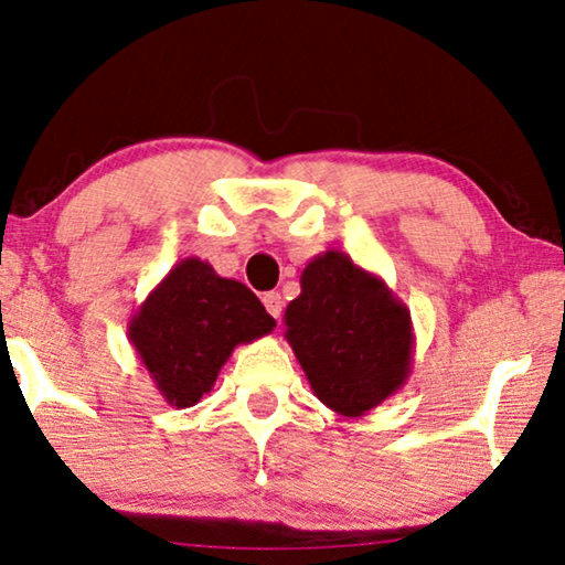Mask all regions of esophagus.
<instances>
[{
  "mask_svg": "<svg viewBox=\"0 0 565 565\" xmlns=\"http://www.w3.org/2000/svg\"><path fill=\"white\" fill-rule=\"evenodd\" d=\"M264 307H266L268 315H271V317L276 319V322H279V319H281V309H284L281 294H279V291H268V294H264Z\"/></svg>",
  "mask_w": 565,
  "mask_h": 565,
  "instance_id": "esophagus-1",
  "label": "esophagus"
}]
</instances>
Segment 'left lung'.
Wrapping results in <instances>:
<instances>
[{
    "label": "left lung",
    "instance_id": "left-lung-1",
    "mask_svg": "<svg viewBox=\"0 0 565 565\" xmlns=\"http://www.w3.org/2000/svg\"><path fill=\"white\" fill-rule=\"evenodd\" d=\"M284 324L311 393L334 414L365 416L408 381L414 365L408 307L381 276L342 250L309 260Z\"/></svg>",
    "mask_w": 565,
    "mask_h": 565
}]
</instances>
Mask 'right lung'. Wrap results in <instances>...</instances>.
Wrapping results in <instances>:
<instances>
[{"label": "right lung", "mask_w": 565, "mask_h": 565, "mask_svg": "<svg viewBox=\"0 0 565 565\" xmlns=\"http://www.w3.org/2000/svg\"><path fill=\"white\" fill-rule=\"evenodd\" d=\"M274 327L246 284L223 279L207 260L190 256L149 291L126 334L159 395L174 408H190L213 391L238 344Z\"/></svg>", "instance_id": "1"}]
</instances>
